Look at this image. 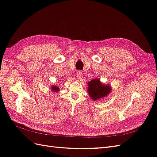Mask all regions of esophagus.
I'll return each mask as SVG.
<instances>
[{
  "instance_id": "esophagus-1",
  "label": "esophagus",
  "mask_w": 157,
  "mask_h": 157,
  "mask_svg": "<svg viewBox=\"0 0 157 157\" xmlns=\"http://www.w3.org/2000/svg\"><path fill=\"white\" fill-rule=\"evenodd\" d=\"M82 76V73L80 71H78L77 72V78H78V80L81 79Z\"/></svg>"
}]
</instances>
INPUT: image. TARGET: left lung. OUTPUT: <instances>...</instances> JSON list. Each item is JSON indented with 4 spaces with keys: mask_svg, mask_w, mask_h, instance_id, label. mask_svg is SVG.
<instances>
[{
    "mask_svg": "<svg viewBox=\"0 0 157 157\" xmlns=\"http://www.w3.org/2000/svg\"><path fill=\"white\" fill-rule=\"evenodd\" d=\"M110 84H105L99 78H94L88 82L87 91L89 96L93 101L106 98L111 92Z\"/></svg>",
    "mask_w": 157,
    "mask_h": 157,
    "instance_id": "obj_1",
    "label": "left lung"
}]
</instances>
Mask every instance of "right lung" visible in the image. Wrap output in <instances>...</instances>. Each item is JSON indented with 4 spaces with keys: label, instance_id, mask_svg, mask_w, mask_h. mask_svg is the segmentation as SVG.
Returning <instances> with one entry per match:
<instances>
[{
    "label": "right lung",
    "instance_id": "right-lung-1",
    "mask_svg": "<svg viewBox=\"0 0 157 157\" xmlns=\"http://www.w3.org/2000/svg\"><path fill=\"white\" fill-rule=\"evenodd\" d=\"M50 88L52 90V91L55 93H57L59 91V88L58 86H56V85H52Z\"/></svg>",
    "mask_w": 157,
    "mask_h": 157
}]
</instances>
